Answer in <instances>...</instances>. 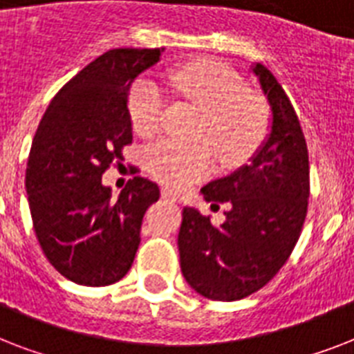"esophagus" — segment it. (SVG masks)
Returning <instances> with one entry per match:
<instances>
[{
	"label": "esophagus",
	"mask_w": 354,
	"mask_h": 354,
	"mask_svg": "<svg viewBox=\"0 0 354 354\" xmlns=\"http://www.w3.org/2000/svg\"><path fill=\"white\" fill-rule=\"evenodd\" d=\"M161 196H163L165 200H171V202H180L176 193H172L171 189H163V191H161Z\"/></svg>",
	"instance_id": "obj_1"
}]
</instances>
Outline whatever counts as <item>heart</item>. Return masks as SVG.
<instances>
[{
    "label": "heart",
    "mask_w": 354,
    "mask_h": 354,
    "mask_svg": "<svg viewBox=\"0 0 354 354\" xmlns=\"http://www.w3.org/2000/svg\"><path fill=\"white\" fill-rule=\"evenodd\" d=\"M178 97L202 110L194 138L180 143L161 139L147 150L152 176L169 187L182 189L209 176L215 156L222 167H235L261 147L270 128V108L263 97L248 91L241 75L216 60H194L167 75ZM165 97L150 79H139L128 93L130 121L141 138H152L161 127Z\"/></svg>",
    "instance_id": "obj_1"
}]
</instances>
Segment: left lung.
Instances as JSON below:
<instances>
[{
    "mask_svg": "<svg viewBox=\"0 0 354 354\" xmlns=\"http://www.w3.org/2000/svg\"><path fill=\"white\" fill-rule=\"evenodd\" d=\"M272 106V132L250 163L202 187L211 207L227 204L221 226L183 207L178 233L182 274L215 301L261 290L288 261L307 216L308 150L297 113L272 71L253 66Z\"/></svg>",
    "mask_w": 354,
    "mask_h": 354,
    "instance_id": "1",
    "label": "left lung"
}]
</instances>
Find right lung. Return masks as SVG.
<instances>
[{"label": "right lung", "mask_w": 354, "mask_h": 354, "mask_svg": "<svg viewBox=\"0 0 354 354\" xmlns=\"http://www.w3.org/2000/svg\"><path fill=\"white\" fill-rule=\"evenodd\" d=\"M161 49H112L53 97L32 139L25 189L36 239L57 272L82 286L118 283L138 252L145 211L160 198L149 178L128 180L119 198L102 174L132 143L128 88Z\"/></svg>", "instance_id": "obj_1"}]
</instances>
